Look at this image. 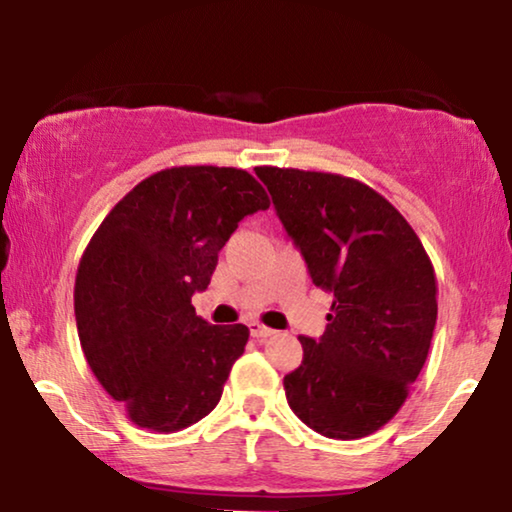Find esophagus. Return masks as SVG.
Here are the masks:
<instances>
[{
	"mask_svg": "<svg viewBox=\"0 0 512 512\" xmlns=\"http://www.w3.org/2000/svg\"><path fill=\"white\" fill-rule=\"evenodd\" d=\"M249 333L254 335V338H270L272 333V328H268V326H263V324H258V321H251L249 324Z\"/></svg>",
	"mask_w": 512,
	"mask_h": 512,
	"instance_id": "1",
	"label": "esophagus"
}]
</instances>
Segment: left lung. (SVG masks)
<instances>
[{"instance_id":"8db88e82","label":"left lung","mask_w":512,"mask_h":512,"mask_svg":"<svg viewBox=\"0 0 512 512\" xmlns=\"http://www.w3.org/2000/svg\"><path fill=\"white\" fill-rule=\"evenodd\" d=\"M312 282L333 293L326 331L303 338L286 401L321 436L356 440L401 410L438 317L436 272L403 214L361 181L256 167Z\"/></svg>"}]
</instances>
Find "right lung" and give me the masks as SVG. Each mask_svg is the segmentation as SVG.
Segmentation results:
<instances>
[{
    "label": "right lung",
    "instance_id": "add662e5",
    "mask_svg": "<svg viewBox=\"0 0 512 512\" xmlns=\"http://www.w3.org/2000/svg\"><path fill=\"white\" fill-rule=\"evenodd\" d=\"M237 167L184 165L132 188L90 237L74 284L88 366L137 426L186 429L221 401L249 328L212 326L191 298L244 216L268 209Z\"/></svg>",
    "mask_w": 512,
    "mask_h": 512
}]
</instances>
